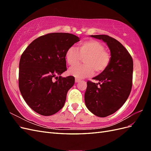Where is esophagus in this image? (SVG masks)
Instances as JSON below:
<instances>
[{
  "label": "esophagus",
  "mask_w": 151,
  "mask_h": 151,
  "mask_svg": "<svg viewBox=\"0 0 151 151\" xmlns=\"http://www.w3.org/2000/svg\"><path fill=\"white\" fill-rule=\"evenodd\" d=\"M75 81H76V83H79V82L81 81V80L79 79H76Z\"/></svg>",
  "instance_id": "obj_1"
}]
</instances>
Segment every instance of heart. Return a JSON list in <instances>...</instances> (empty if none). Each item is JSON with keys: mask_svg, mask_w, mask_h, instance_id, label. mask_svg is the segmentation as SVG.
<instances>
[{"mask_svg": "<svg viewBox=\"0 0 151 151\" xmlns=\"http://www.w3.org/2000/svg\"><path fill=\"white\" fill-rule=\"evenodd\" d=\"M65 60L68 65H74L82 58H84V65L71 67L68 74L78 79L91 76L95 71L100 74L106 69L110 63L109 53L105 50L104 45L98 41L90 40L80 43L77 47H70L65 52Z\"/></svg>", "mask_w": 151, "mask_h": 151, "instance_id": "1", "label": "heart"}]
</instances>
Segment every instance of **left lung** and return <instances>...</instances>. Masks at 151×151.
Segmentation results:
<instances>
[{"instance_id":"left-lung-1","label":"left lung","mask_w":151,"mask_h":151,"mask_svg":"<svg viewBox=\"0 0 151 151\" xmlns=\"http://www.w3.org/2000/svg\"><path fill=\"white\" fill-rule=\"evenodd\" d=\"M91 36L106 43L110 50L111 60L106 70L93 78L98 83L87 82L85 103L96 116L106 117L119 109L129 98L134 63L127 50L116 39L104 35Z\"/></svg>"}]
</instances>
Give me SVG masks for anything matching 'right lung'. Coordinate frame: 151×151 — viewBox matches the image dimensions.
Returning a JSON list of instances; mask_svg holds the SVG:
<instances>
[{"instance_id":"obj_1","label":"right lung","mask_w":151,"mask_h":151,"mask_svg":"<svg viewBox=\"0 0 151 151\" xmlns=\"http://www.w3.org/2000/svg\"><path fill=\"white\" fill-rule=\"evenodd\" d=\"M79 41L70 33H48L33 41L21 55L20 92L28 106L40 115H54L64 106L68 91L75 83L74 77L60 76L67 70L65 55Z\"/></svg>"}]
</instances>
